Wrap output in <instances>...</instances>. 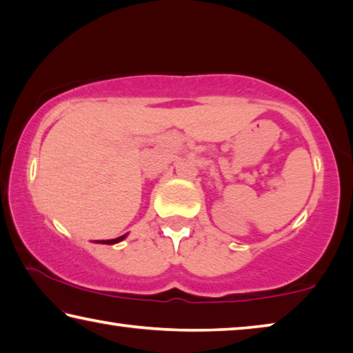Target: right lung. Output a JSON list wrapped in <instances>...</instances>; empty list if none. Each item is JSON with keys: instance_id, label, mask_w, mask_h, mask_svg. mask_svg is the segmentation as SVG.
Returning a JSON list of instances; mask_svg holds the SVG:
<instances>
[{"instance_id": "add662e5", "label": "right lung", "mask_w": 353, "mask_h": 353, "mask_svg": "<svg viewBox=\"0 0 353 353\" xmlns=\"http://www.w3.org/2000/svg\"><path fill=\"white\" fill-rule=\"evenodd\" d=\"M122 239H125V234L124 236H121V237H117V239H111V240H97L99 243H108V245H113V243H117V242H121Z\"/></svg>"}]
</instances>
